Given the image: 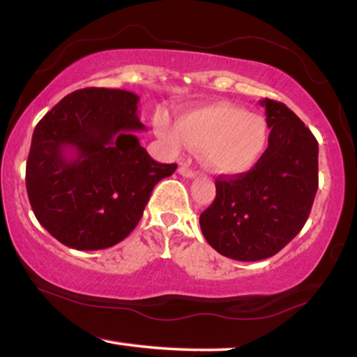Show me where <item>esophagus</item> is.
<instances>
[{"label":"esophagus","mask_w":357,"mask_h":357,"mask_svg":"<svg viewBox=\"0 0 357 357\" xmlns=\"http://www.w3.org/2000/svg\"><path fill=\"white\" fill-rule=\"evenodd\" d=\"M178 172H179V174H183L184 178H189V179H192V178H195V176H197V172L190 170V168L187 167V165H181Z\"/></svg>","instance_id":"34e87169"}]
</instances>
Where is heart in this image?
Returning a JSON list of instances; mask_svg holds the SVG:
<instances>
[{
	"instance_id": "obj_1",
	"label": "heart",
	"mask_w": 357,
	"mask_h": 357,
	"mask_svg": "<svg viewBox=\"0 0 357 357\" xmlns=\"http://www.w3.org/2000/svg\"><path fill=\"white\" fill-rule=\"evenodd\" d=\"M154 126L172 153H179L185 145L201 150L204 167L226 176L250 172L261 159L268 139L262 116L228 101L190 109L179 121L160 111Z\"/></svg>"
}]
</instances>
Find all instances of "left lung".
Masks as SVG:
<instances>
[{"mask_svg":"<svg viewBox=\"0 0 357 357\" xmlns=\"http://www.w3.org/2000/svg\"><path fill=\"white\" fill-rule=\"evenodd\" d=\"M271 129L268 146L248 173L215 181L213 203L199 215L213 250L236 261L275 256L298 232L319 189V144L290 109L261 101Z\"/></svg>","mask_w":357,"mask_h":357,"instance_id":"obj_1","label":"left lung"}]
</instances>
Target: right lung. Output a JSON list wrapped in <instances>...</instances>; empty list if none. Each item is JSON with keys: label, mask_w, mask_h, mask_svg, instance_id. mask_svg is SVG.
I'll return each instance as SVG.
<instances>
[{"label": "right lung", "mask_w": 357, "mask_h": 357, "mask_svg": "<svg viewBox=\"0 0 357 357\" xmlns=\"http://www.w3.org/2000/svg\"><path fill=\"white\" fill-rule=\"evenodd\" d=\"M139 96L89 87L67 95L38 121L26 162L34 215L61 243L105 250L131 234L151 192L176 164H159L137 134Z\"/></svg>", "instance_id": "add662e5"}]
</instances>
